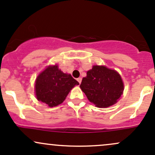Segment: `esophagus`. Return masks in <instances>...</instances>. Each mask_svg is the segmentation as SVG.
<instances>
[{
	"label": "esophagus",
	"instance_id": "obj_1",
	"mask_svg": "<svg viewBox=\"0 0 155 155\" xmlns=\"http://www.w3.org/2000/svg\"><path fill=\"white\" fill-rule=\"evenodd\" d=\"M77 81H79V84H81V78H78V79H77Z\"/></svg>",
	"mask_w": 155,
	"mask_h": 155
}]
</instances>
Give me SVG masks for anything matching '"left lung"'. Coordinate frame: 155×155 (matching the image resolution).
<instances>
[{"mask_svg": "<svg viewBox=\"0 0 155 155\" xmlns=\"http://www.w3.org/2000/svg\"><path fill=\"white\" fill-rule=\"evenodd\" d=\"M80 88L90 102L98 108L115 104L123 93L124 84L118 72L104 65H94L87 72Z\"/></svg>", "mask_w": 155, "mask_h": 155, "instance_id": "1", "label": "left lung"}]
</instances>
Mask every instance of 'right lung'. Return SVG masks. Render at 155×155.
I'll return each mask as SVG.
<instances>
[{"mask_svg":"<svg viewBox=\"0 0 155 155\" xmlns=\"http://www.w3.org/2000/svg\"><path fill=\"white\" fill-rule=\"evenodd\" d=\"M78 84L71 74H64L58 65H49L36 78L35 95L38 101L54 107L62 104L71 89Z\"/></svg>","mask_w":155,"mask_h":155,"instance_id":"right-lung-1","label":"right lung"}]
</instances>
